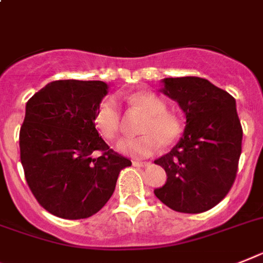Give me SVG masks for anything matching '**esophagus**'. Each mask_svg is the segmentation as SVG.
I'll use <instances>...</instances> for the list:
<instances>
[{"instance_id": "34e87169", "label": "esophagus", "mask_w": 263, "mask_h": 263, "mask_svg": "<svg viewBox=\"0 0 263 263\" xmlns=\"http://www.w3.org/2000/svg\"><path fill=\"white\" fill-rule=\"evenodd\" d=\"M134 166H147L149 162H141V161H133Z\"/></svg>"}]
</instances>
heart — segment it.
I'll return each mask as SVG.
<instances>
[{"label": "heart", "mask_w": 263, "mask_h": 263, "mask_svg": "<svg viewBox=\"0 0 263 263\" xmlns=\"http://www.w3.org/2000/svg\"><path fill=\"white\" fill-rule=\"evenodd\" d=\"M130 111L145 116L138 133V138H126L117 145L119 153L132 158L151 157L161 145L172 146L183 134V122L177 114L165 110V103L149 91H137L127 98ZM97 130L106 140L117 138L122 125L121 112L114 98H106L98 106L94 116Z\"/></svg>", "instance_id": "b5f03b06"}]
</instances>
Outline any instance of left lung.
<instances>
[{
  "mask_svg": "<svg viewBox=\"0 0 263 263\" xmlns=\"http://www.w3.org/2000/svg\"><path fill=\"white\" fill-rule=\"evenodd\" d=\"M160 91L179 103L186 121L176 146L155 161L166 172L155 195L177 212L208 211L229 194L238 171L243 132L235 99L197 77L165 78Z\"/></svg>",
  "mask_w": 263,
  "mask_h": 263,
  "instance_id": "1",
  "label": "left lung"
}]
</instances>
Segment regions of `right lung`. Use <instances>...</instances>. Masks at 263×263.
Instances as JSON below:
<instances>
[{
  "mask_svg": "<svg viewBox=\"0 0 263 263\" xmlns=\"http://www.w3.org/2000/svg\"><path fill=\"white\" fill-rule=\"evenodd\" d=\"M107 90L101 80H56L27 102L21 164L36 200L59 218L97 214L111 197L119 172L132 165L95 129V111Z\"/></svg>",
  "mask_w": 263,
  "mask_h": 263,
  "instance_id": "obj_1",
  "label": "right lung"
}]
</instances>
